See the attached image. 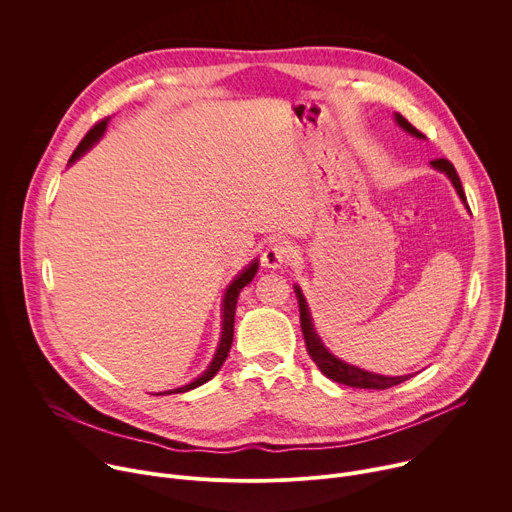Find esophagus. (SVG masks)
<instances>
[{"label": "esophagus", "mask_w": 512, "mask_h": 512, "mask_svg": "<svg viewBox=\"0 0 512 512\" xmlns=\"http://www.w3.org/2000/svg\"><path fill=\"white\" fill-rule=\"evenodd\" d=\"M291 261V247L287 241L283 239H275L267 245V249L263 251V257H261V263L263 267H269V269H277V267H283Z\"/></svg>", "instance_id": "34e87169"}]
</instances>
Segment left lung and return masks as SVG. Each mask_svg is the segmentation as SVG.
Here are the masks:
<instances>
[{
	"label": "left lung",
	"instance_id": "8db88e82",
	"mask_svg": "<svg viewBox=\"0 0 512 512\" xmlns=\"http://www.w3.org/2000/svg\"><path fill=\"white\" fill-rule=\"evenodd\" d=\"M395 121L411 135H415L417 139H423L425 135L415 129L403 115L395 113ZM431 166L435 170L444 172L456 192L460 194V198L466 202V194H464V188H462V182H460V176L456 172V168L452 166V162L440 158V160H431ZM296 296H298V304H300V324H302V332H304V340H306V348H308V354L312 356V360L318 364V369L322 371V375H326L328 379L340 383V385H348V387H356V389H389V387H395L403 381H407L411 375H405V377H385V375H377V373H369V371H362L358 367H352V364L336 358L320 340V336L316 334L314 330V324H312V316H310V310H308V304L304 300V294L302 289L296 285Z\"/></svg>",
	"mask_w": 512,
	"mask_h": 512
}]
</instances>
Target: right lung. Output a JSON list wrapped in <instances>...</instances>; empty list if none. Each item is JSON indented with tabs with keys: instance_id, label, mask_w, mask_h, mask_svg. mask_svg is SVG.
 Here are the masks:
<instances>
[{
	"instance_id": "1",
	"label": "right lung",
	"mask_w": 512,
	"mask_h": 512,
	"mask_svg": "<svg viewBox=\"0 0 512 512\" xmlns=\"http://www.w3.org/2000/svg\"><path fill=\"white\" fill-rule=\"evenodd\" d=\"M107 123H109V117L107 119H103V121H99V123H95L91 129H89V133L81 139V143L77 145V150L72 152V156H70V160H68V164H72V162H77L93 143H97L99 139H101V135L105 133V129H107ZM257 269H259V263H257V259L245 269V271H241L233 281H231V285L227 287V294H225V300H223V334H221V344H218V348H216V354H214V358H212V362H210V367L198 377V379H194L192 383H188V385H184V387H178V389H172V391H164V393H158V395H172V393H186V391H190V389H196V387H200V385H204L206 381H210L218 371H221V367H223V362L227 360V356H229V350H231V344H233V332H235V310H237V300H239V294H241V289L255 277V273H257Z\"/></svg>"
}]
</instances>
